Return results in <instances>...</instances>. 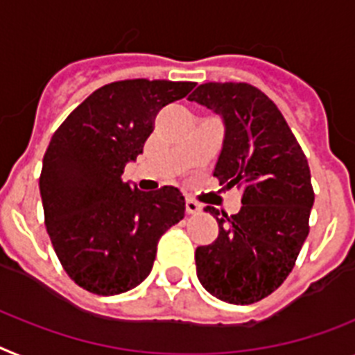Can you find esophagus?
<instances>
[{
    "mask_svg": "<svg viewBox=\"0 0 355 355\" xmlns=\"http://www.w3.org/2000/svg\"><path fill=\"white\" fill-rule=\"evenodd\" d=\"M200 209H202V205L198 204V202L193 200V198H186V211H187V213H189V214L198 213Z\"/></svg>",
    "mask_w": 355,
    "mask_h": 355,
    "instance_id": "1",
    "label": "esophagus"
}]
</instances>
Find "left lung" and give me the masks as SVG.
<instances>
[{
  "instance_id": "left-lung-1",
  "label": "left lung",
  "mask_w": 355,
  "mask_h": 355,
  "mask_svg": "<svg viewBox=\"0 0 355 355\" xmlns=\"http://www.w3.org/2000/svg\"><path fill=\"white\" fill-rule=\"evenodd\" d=\"M189 101L220 113L225 139L213 177L242 189L236 214L205 207L218 236L196 247V276L234 305L260 302L284 284L309 234L311 169L278 106L247 83H205Z\"/></svg>"
}]
</instances>
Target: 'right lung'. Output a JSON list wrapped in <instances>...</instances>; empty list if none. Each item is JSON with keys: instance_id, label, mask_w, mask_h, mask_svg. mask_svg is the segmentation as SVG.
Masks as SVG:
<instances>
[{"instance_id": "obj_1", "label": "right lung", "mask_w": 355, "mask_h": 355, "mask_svg": "<svg viewBox=\"0 0 355 355\" xmlns=\"http://www.w3.org/2000/svg\"><path fill=\"white\" fill-rule=\"evenodd\" d=\"M193 88L160 79L110 83L52 135L40 177L44 223L62 269L88 293L113 296L144 282L160 236L184 218L177 187L144 193L121 177L142 153L157 113Z\"/></svg>"}]
</instances>
